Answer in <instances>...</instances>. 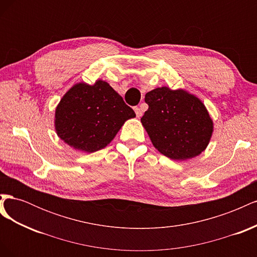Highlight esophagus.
<instances>
[{
	"label": "esophagus",
	"instance_id": "obj_1",
	"mask_svg": "<svg viewBox=\"0 0 257 257\" xmlns=\"http://www.w3.org/2000/svg\"><path fill=\"white\" fill-rule=\"evenodd\" d=\"M134 110H135V112H136L137 118H139V116H142V115H143V109H142V108L135 107V108H134Z\"/></svg>",
	"mask_w": 257,
	"mask_h": 257
}]
</instances>
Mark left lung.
Returning a JSON list of instances; mask_svg holds the SVG:
<instances>
[{"instance_id": "left-lung-1", "label": "left lung", "mask_w": 257, "mask_h": 257, "mask_svg": "<svg viewBox=\"0 0 257 257\" xmlns=\"http://www.w3.org/2000/svg\"><path fill=\"white\" fill-rule=\"evenodd\" d=\"M149 105L141 122L155 149L175 161L197 157L206 150L213 133V121L205 104L183 89L168 87L148 92Z\"/></svg>"}]
</instances>
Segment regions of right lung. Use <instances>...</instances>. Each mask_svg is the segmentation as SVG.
I'll return each mask as SVG.
<instances>
[{
	"label": "right lung",
	"mask_w": 257,
	"mask_h": 257,
	"mask_svg": "<svg viewBox=\"0 0 257 257\" xmlns=\"http://www.w3.org/2000/svg\"><path fill=\"white\" fill-rule=\"evenodd\" d=\"M136 114L108 82L75 83L54 112L58 137L75 150L93 153L111 143L125 121Z\"/></svg>",
	"instance_id": "add662e5"
}]
</instances>
